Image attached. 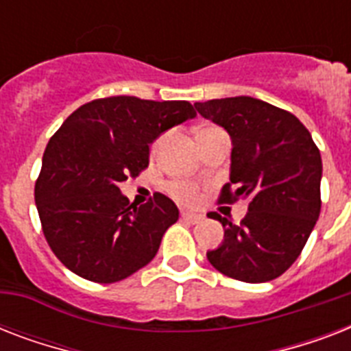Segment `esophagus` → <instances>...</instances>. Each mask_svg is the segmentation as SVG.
Listing matches in <instances>:
<instances>
[{"label":"esophagus","instance_id":"34e87169","mask_svg":"<svg viewBox=\"0 0 351 351\" xmlns=\"http://www.w3.org/2000/svg\"><path fill=\"white\" fill-rule=\"evenodd\" d=\"M182 219L187 220V222H191V224H198V222H200L204 217L198 213H189V211H184V213H182Z\"/></svg>","mask_w":351,"mask_h":351}]
</instances>
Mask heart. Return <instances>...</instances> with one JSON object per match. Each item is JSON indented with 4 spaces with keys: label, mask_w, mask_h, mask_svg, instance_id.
<instances>
[{
    "label": "heart",
    "mask_w": 351,
    "mask_h": 351,
    "mask_svg": "<svg viewBox=\"0 0 351 351\" xmlns=\"http://www.w3.org/2000/svg\"><path fill=\"white\" fill-rule=\"evenodd\" d=\"M173 197L184 204H195L198 200V189L189 182H173L169 186Z\"/></svg>",
    "instance_id": "b5f03b06"
}]
</instances>
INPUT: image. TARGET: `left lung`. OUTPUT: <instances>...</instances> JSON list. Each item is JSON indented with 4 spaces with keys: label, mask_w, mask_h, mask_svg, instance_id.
<instances>
[{
    "label": "left lung",
    "mask_w": 351,
    "mask_h": 351,
    "mask_svg": "<svg viewBox=\"0 0 351 351\" xmlns=\"http://www.w3.org/2000/svg\"><path fill=\"white\" fill-rule=\"evenodd\" d=\"M231 136L230 184L220 202L250 200L239 226L215 213L224 242L208 251L215 269L242 282L280 277L306 245L321 213L322 160L291 112L251 96L195 104Z\"/></svg>",
    "instance_id": "left-lung-1"
}]
</instances>
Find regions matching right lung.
I'll list each match as a JSON object with an SVG mask.
<instances>
[{
    "label": "right lung",
    "mask_w": 351,
    "mask_h": 351,
    "mask_svg": "<svg viewBox=\"0 0 351 351\" xmlns=\"http://www.w3.org/2000/svg\"><path fill=\"white\" fill-rule=\"evenodd\" d=\"M197 117L189 101L111 96L85 104L47 143L34 187L54 255L82 278L123 280L153 261L178 208L162 193L136 208L120 193L149 165V145Z\"/></svg>",
    "instance_id": "1"
}]
</instances>
